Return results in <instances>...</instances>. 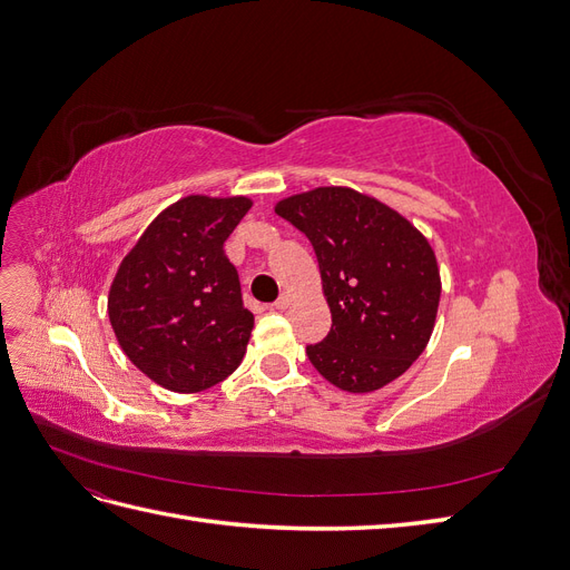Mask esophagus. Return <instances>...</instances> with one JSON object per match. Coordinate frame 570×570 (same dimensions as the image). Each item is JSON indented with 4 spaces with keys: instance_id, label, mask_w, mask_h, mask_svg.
<instances>
[{
    "instance_id": "34e87169",
    "label": "esophagus",
    "mask_w": 570,
    "mask_h": 570,
    "mask_svg": "<svg viewBox=\"0 0 570 570\" xmlns=\"http://www.w3.org/2000/svg\"><path fill=\"white\" fill-rule=\"evenodd\" d=\"M292 304V297L289 295H283L278 302H273L271 308H278V312H283V308H287Z\"/></svg>"
}]
</instances>
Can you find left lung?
I'll return each mask as SVG.
<instances>
[{
  "mask_svg": "<svg viewBox=\"0 0 570 570\" xmlns=\"http://www.w3.org/2000/svg\"><path fill=\"white\" fill-rule=\"evenodd\" d=\"M316 249L333 327L306 354L344 392L381 390L428 347L440 306V268L409 218L344 185L306 189L275 204Z\"/></svg>",
  "mask_w": 570,
  "mask_h": 570,
  "instance_id": "left-lung-1",
  "label": "left lung"
}]
</instances>
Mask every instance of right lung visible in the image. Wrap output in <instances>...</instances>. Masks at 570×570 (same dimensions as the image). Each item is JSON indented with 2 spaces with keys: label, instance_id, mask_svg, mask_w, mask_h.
Masks as SVG:
<instances>
[{
  "label": "right lung",
  "instance_id": "add662e5",
  "mask_svg": "<svg viewBox=\"0 0 570 570\" xmlns=\"http://www.w3.org/2000/svg\"><path fill=\"white\" fill-rule=\"evenodd\" d=\"M252 209L245 195H187L154 218L109 287L120 350L157 385L193 394L243 364L254 314L226 239Z\"/></svg>",
  "mask_w": 570,
  "mask_h": 570
}]
</instances>
